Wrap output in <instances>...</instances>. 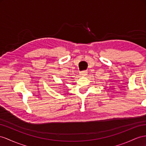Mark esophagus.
<instances>
[{"label":"esophagus","instance_id":"34e87169","mask_svg":"<svg viewBox=\"0 0 146 146\" xmlns=\"http://www.w3.org/2000/svg\"><path fill=\"white\" fill-rule=\"evenodd\" d=\"M87 73H88V72H86V71H83V72H80V75L83 76H85L86 75H87Z\"/></svg>","mask_w":146,"mask_h":146}]
</instances>
